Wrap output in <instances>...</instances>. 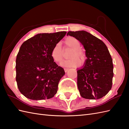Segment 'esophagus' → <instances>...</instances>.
Instances as JSON below:
<instances>
[{
  "label": "esophagus",
  "instance_id": "34e87169",
  "mask_svg": "<svg viewBox=\"0 0 129 129\" xmlns=\"http://www.w3.org/2000/svg\"><path fill=\"white\" fill-rule=\"evenodd\" d=\"M64 70L65 71V72H67V71H68V68H64Z\"/></svg>",
  "mask_w": 129,
  "mask_h": 129
}]
</instances>
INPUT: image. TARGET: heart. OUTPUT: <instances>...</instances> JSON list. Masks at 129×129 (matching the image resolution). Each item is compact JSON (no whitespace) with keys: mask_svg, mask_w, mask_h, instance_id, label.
<instances>
[{"mask_svg":"<svg viewBox=\"0 0 129 129\" xmlns=\"http://www.w3.org/2000/svg\"><path fill=\"white\" fill-rule=\"evenodd\" d=\"M64 44L68 48L72 49L69 55L70 58L62 61V66L67 67H77L83 63L86 59V55L84 51L81 49V42L78 39L72 36H68L65 39ZM51 56L53 61L59 63L63 57V51L61 44L57 43L52 48L51 52Z\"/></svg>","mask_w":129,"mask_h":129,"instance_id":"b5f03b06","label":"heart"}]
</instances>
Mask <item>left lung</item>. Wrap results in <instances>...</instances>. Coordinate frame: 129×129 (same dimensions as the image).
I'll return each instance as SVG.
<instances>
[{"mask_svg":"<svg viewBox=\"0 0 129 129\" xmlns=\"http://www.w3.org/2000/svg\"><path fill=\"white\" fill-rule=\"evenodd\" d=\"M83 45L87 59L77 70V85L83 98L98 99L106 95L113 83V64L107 46L101 40L85 31H68Z\"/></svg>","mask_w":129,"mask_h":129,"instance_id":"obj_1","label":"left lung"}]
</instances>
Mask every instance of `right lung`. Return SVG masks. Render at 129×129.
<instances>
[{
    "mask_svg": "<svg viewBox=\"0 0 129 129\" xmlns=\"http://www.w3.org/2000/svg\"><path fill=\"white\" fill-rule=\"evenodd\" d=\"M66 33L39 34L21 45L16 59V81L19 90L27 98L50 99L57 93L65 72L54 62L51 52Z\"/></svg>",
    "mask_w": 129,
    "mask_h": 129,
    "instance_id": "right-lung-1",
    "label": "right lung"
}]
</instances>
